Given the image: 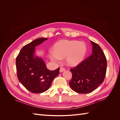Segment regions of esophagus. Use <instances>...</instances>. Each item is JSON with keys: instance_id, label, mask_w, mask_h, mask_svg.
I'll return each mask as SVG.
<instances>
[{"instance_id": "34e87169", "label": "esophagus", "mask_w": 120, "mask_h": 120, "mask_svg": "<svg viewBox=\"0 0 120 120\" xmlns=\"http://www.w3.org/2000/svg\"><path fill=\"white\" fill-rule=\"evenodd\" d=\"M65 70H66V69H65V68H63V67H60V72H63V71H64Z\"/></svg>"}]
</instances>
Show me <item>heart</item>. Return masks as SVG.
<instances>
[{
  "instance_id": "obj_1",
  "label": "heart",
  "mask_w": 120,
  "mask_h": 120,
  "mask_svg": "<svg viewBox=\"0 0 120 120\" xmlns=\"http://www.w3.org/2000/svg\"><path fill=\"white\" fill-rule=\"evenodd\" d=\"M86 51L84 42L75 40H62L54 45L53 50H50L49 56L54 62L59 63L62 58L66 57L68 65L75 66L82 61Z\"/></svg>"
}]
</instances>
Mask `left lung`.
<instances>
[{
  "instance_id": "1",
  "label": "left lung",
  "mask_w": 120,
  "mask_h": 120,
  "mask_svg": "<svg viewBox=\"0 0 120 120\" xmlns=\"http://www.w3.org/2000/svg\"><path fill=\"white\" fill-rule=\"evenodd\" d=\"M92 54L71 68L72 78L69 82L75 92L87 94L93 92L103 83L107 71V60L101 47L90 41Z\"/></svg>"
}]
</instances>
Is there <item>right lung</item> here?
I'll return each instance as SVG.
<instances>
[{
	"instance_id": "add662e5",
	"label": "right lung",
	"mask_w": 120,
	"mask_h": 120,
	"mask_svg": "<svg viewBox=\"0 0 120 120\" xmlns=\"http://www.w3.org/2000/svg\"><path fill=\"white\" fill-rule=\"evenodd\" d=\"M47 39L42 38L34 40L24 46L16 57L18 79L33 93H41L48 90L53 79L60 74V68L49 70L42 58L35 56V47Z\"/></svg>"
}]
</instances>
